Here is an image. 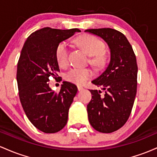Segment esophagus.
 Listing matches in <instances>:
<instances>
[{"mask_svg":"<svg viewBox=\"0 0 157 157\" xmlns=\"http://www.w3.org/2000/svg\"><path fill=\"white\" fill-rule=\"evenodd\" d=\"M78 91H82V90H84V87H82V86H78Z\"/></svg>","mask_w":157,"mask_h":157,"instance_id":"1","label":"esophagus"}]
</instances>
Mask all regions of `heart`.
Here are the masks:
<instances>
[{
	"mask_svg": "<svg viewBox=\"0 0 157 157\" xmlns=\"http://www.w3.org/2000/svg\"><path fill=\"white\" fill-rule=\"evenodd\" d=\"M76 44L89 56H91L90 62L94 66L100 67L106 61L104 50L105 46L103 41L90 35H84L77 38ZM69 49L66 41H61L58 44L56 50V57L61 67L68 65ZM93 76L92 70L89 68H73L67 72L64 78L67 82L78 85H82Z\"/></svg>",
	"mask_w": 157,
	"mask_h": 157,
	"instance_id": "b5f03b06",
	"label": "heart"
}]
</instances>
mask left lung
I'll use <instances>...</instances> for the list:
<instances>
[{
  "label": "left lung",
  "mask_w": 157,
  "mask_h": 157,
  "mask_svg": "<svg viewBox=\"0 0 157 157\" xmlns=\"http://www.w3.org/2000/svg\"><path fill=\"white\" fill-rule=\"evenodd\" d=\"M101 37L110 50L106 69L92 83L104 90H90L87 105L91 126L101 133H112L124 125L133 108L137 89L138 67L133 48L124 34L110 28L86 29Z\"/></svg>",
  "instance_id": "1"
}]
</instances>
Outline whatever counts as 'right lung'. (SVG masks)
Segmentation results:
<instances>
[{"mask_svg":"<svg viewBox=\"0 0 157 157\" xmlns=\"http://www.w3.org/2000/svg\"><path fill=\"white\" fill-rule=\"evenodd\" d=\"M78 29H58L44 27L27 38L17 67L19 98L26 117L36 128L46 133L61 131L66 125L68 112L78 88L63 82L59 93L49 87L50 77L60 82L56 60L58 44L73 36Z\"/></svg>","mask_w":157,"mask_h":157,"instance_id":"add662e5","label":"right lung"}]
</instances>
